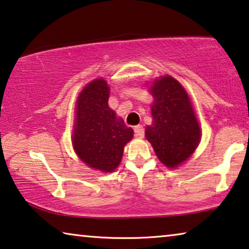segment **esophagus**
<instances>
[{"label": "esophagus", "instance_id": "1", "mask_svg": "<svg viewBox=\"0 0 249 249\" xmlns=\"http://www.w3.org/2000/svg\"><path fill=\"white\" fill-rule=\"evenodd\" d=\"M134 133H135L136 137H140V139H143L145 135V129L142 125H137L134 127Z\"/></svg>", "mask_w": 249, "mask_h": 249}]
</instances>
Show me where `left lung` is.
I'll list each match as a JSON object with an SVG mask.
<instances>
[{
	"label": "left lung",
	"mask_w": 249,
	"mask_h": 249,
	"mask_svg": "<svg viewBox=\"0 0 249 249\" xmlns=\"http://www.w3.org/2000/svg\"><path fill=\"white\" fill-rule=\"evenodd\" d=\"M151 93L155 100L153 124L146 127L145 136L161 163L174 168L194 153L202 132L186 90L175 78L156 80Z\"/></svg>",
	"instance_id": "1"
}]
</instances>
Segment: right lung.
<instances>
[{
	"mask_svg": "<svg viewBox=\"0 0 249 249\" xmlns=\"http://www.w3.org/2000/svg\"><path fill=\"white\" fill-rule=\"evenodd\" d=\"M109 89L103 78L90 82L76 101L73 146L89 166L113 172L121 163L124 146L132 140L133 129L117 118L108 106Z\"/></svg>",
	"mask_w": 249,
	"mask_h": 249,
	"instance_id": "add662e5",
	"label": "right lung"
}]
</instances>
